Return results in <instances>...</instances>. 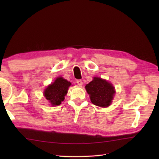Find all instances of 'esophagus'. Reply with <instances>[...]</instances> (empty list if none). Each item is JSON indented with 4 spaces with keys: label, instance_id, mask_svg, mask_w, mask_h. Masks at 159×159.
I'll return each instance as SVG.
<instances>
[{
    "label": "esophagus",
    "instance_id": "obj_1",
    "mask_svg": "<svg viewBox=\"0 0 159 159\" xmlns=\"http://www.w3.org/2000/svg\"><path fill=\"white\" fill-rule=\"evenodd\" d=\"M76 83L80 86L83 85V82H82L81 80H76Z\"/></svg>",
    "mask_w": 159,
    "mask_h": 159
}]
</instances>
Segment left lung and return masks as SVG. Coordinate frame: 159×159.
<instances>
[{
  "instance_id": "1",
  "label": "left lung",
  "mask_w": 159,
  "mask_h": 159,
  "mask_svg": "<svg viewBox=\"0 0 159 159\" xmlns=\"http://www.w3.org/2000/svg\"><path fill=\"white\" fill-rule=\"evenodd\" d=\"M85 89L92 102L100 107H109L116 93L112 84L98 77H94L92 81L85 86Z\"/></svg>"
}]
</instances>
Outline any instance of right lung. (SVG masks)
Segmentation results:
<instances>
[{"instance_id": "1", "label": "right lung", "mask_w": 159, "mask_h": 159, "mask_svg": "<svg viewBox=\"0 0 159 159\" xmlns=\"http://www.w3.org/2000/svg\"><path fill=\"white\" fill-rule=\"evenodd\" d=\"M70 85V82L62 77L57 78L55 82L45 89L44 96L52 106H58L65 99Z\"/></svg>"}]
</instances>
